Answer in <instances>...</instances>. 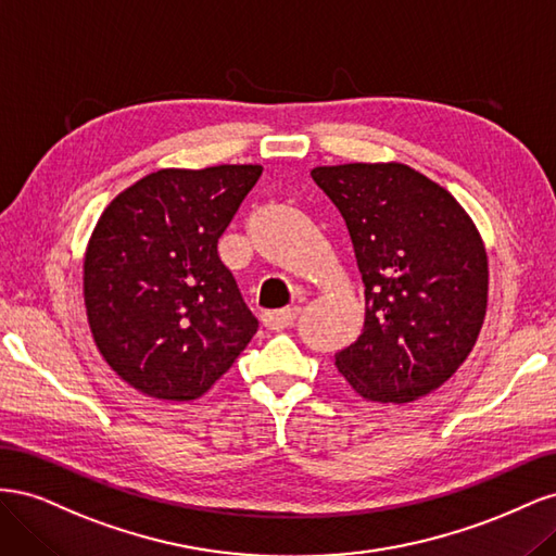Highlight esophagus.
Masks as SVG:
<instances>
[{"label":"esophagus","mask_w":556,"mask_h":556,"mask_svg":"<svg viewBox=\"0 0 556 556\" xmlns=\"http://www.w3.org/2000/svg\"><path fill=\"white\" fill-rule=\"evenodd\" d=\"M296 315H299L296 306L294 308H280V311H266V313H262V323H264L266 329L282 331L294 323Z\"/></svg>","instance_id":"1"}]
</instances>
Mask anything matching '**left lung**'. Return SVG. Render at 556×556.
<instances>
[{"mask_svg":"<svg viewBox=\"0 0 556 556\" xmlns=\"http://www.w3.org/2000/svg\"><path fill=\"white\" fill-rule=\"evenodd\" d=\"M311 176L343 215L366 288L364 329L336 368L366 401L410 403L439 390L484 323L490 268L478 227L408 164L315 166Z\"/></svg>","mask_w":556,"mask_h":556,"instance_id":"obj_1","label":"left lung"}]
</instances>
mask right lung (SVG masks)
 Instances as JSON below:
<instances>
[{
  "label": "right lung",
  "mask_w": 556,
  "mask_h": 556,
  "mask_svg": "<svg viewBox=\"0 0 556 556\" xmlns=\"http://www.w3.org/2000/svg\"><path fill=\"white\" fill-rule=\"evenodd\" d=\"M262 176L260 164L160 169L117 194L83 260L97 350L134 390L194 401L257 331L217 239Z\"/></svg>",
  "instance_id": "1"
}]
</instances>
